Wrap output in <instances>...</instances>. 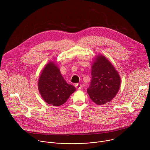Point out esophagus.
I'll return each mask as SVG.
<instances>
[{
	"mask_svg": "<svg viewBox=\"0 0 150 150\" xmlns=\"http://www.w3.org/2000/svg\"><path fill=\"white\" fill-rule=\"evenodd\" d=\"M81 86H82L80 84H76V88L78 89H80L81 88Z\"/></svg>",
	"mask_w": 150,
	"mask_h": 150,
	"instance_id": "34e87169",
	"label": "esophagus"
}]
</instances>
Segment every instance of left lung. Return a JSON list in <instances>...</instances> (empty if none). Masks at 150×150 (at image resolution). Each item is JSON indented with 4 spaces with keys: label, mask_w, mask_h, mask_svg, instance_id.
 Listing matches in <instances>:
<instances>
[{
    "label": "left lung",
    "mask_w": 150,
    "mask_h": 150,
    "mask_svg": "<svg viewBox=\"0 0 150 150\" xmlns=\"http://www.w3.org/2000/svg\"><path fill=\"white\" fill-rule=\"evenodd\" d=\"M92 79L87 92L98 105L110 102L118 93L121 84L118 72L102 55H98L92 64Z\"/></svg>",
    "instance_id": "8db88e82"
}]
</instances>
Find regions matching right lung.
Returning <instances> with one entry per match:
<instances>
[{
    "mask_svg": "<svg viewBox=\"0 0 150 150\" xmlns=\"http://www.w3.org/2000/svg\"><path fill=\"white\" fill-rule=\"evenodd\" d=\"M38 88L44 100L54 106H59L67 101L76 88L68 84L54 62L46 64L40 76Z\"/></svg>",
    "mask_w": 150,
    "mask_h": 150,
    "instance_id": "add662e5",
    "label": "right lung"
}]
</instances>
